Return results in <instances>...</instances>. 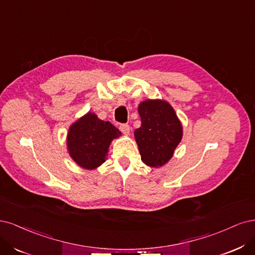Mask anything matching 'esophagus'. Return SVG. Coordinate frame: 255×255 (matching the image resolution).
Listing matches in <instances>:
<instances>
[{"instance_id":"obj_1","label":"esophagus","mask_w":255,"mask_h":255,"mask_svg":"<svg viewBox=\"0 0 255 255\" xmlns=\"http://www.w3.org/2000/svg\"><path fill=\"white\" fill-rule=\"evenodd\" d=\"M120 130L122 131L123 133L127 135V134H129V132H130V127H129L128 124H122V125L120 126Z\"/></svg>"}]
</instances>
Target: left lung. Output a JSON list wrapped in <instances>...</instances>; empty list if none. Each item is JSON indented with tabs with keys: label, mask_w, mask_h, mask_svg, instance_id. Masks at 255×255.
Listing matches in <instances>:
<instances>
[{
	"label": "left lung",
	"mask_w": 255,
	"mask_h": 255,
	"mask_svg": "<svg viewBox=\"0 0 255 255\" xmlns=\"http://www.w3.org/2000/svg\"><path fill=\"white\" fill-rule=\"evenodd\" d=\"M141 127L134 137L142 161L151 167L166 164L182 138V125L165 101L146 100L138 105Z\"/></svg>",
	"instance_id": "1"
}]
</instances>
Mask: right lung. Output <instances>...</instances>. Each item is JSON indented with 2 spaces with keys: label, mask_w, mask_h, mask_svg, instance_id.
I'll use <instances>...</instances> for the list:
<instances>
[{
  "label": "right lung",
  "mask_w": 255,
  "mask_h": 255,
  "mask_svg": "<svg viewBox=\"0 0 255 255\" xmlns=\"http://www.w3.org/2000/svg\"><path fill=\"white\" fill-rule=\"evenodd\" d=\"M120 135L121 131L110 122L88 112L71 125L67 137L68 151L80 167L95 169L106 161L112 139Z\"/></svg>",
  "instance_id": "add662e5"
}]
</instances>
